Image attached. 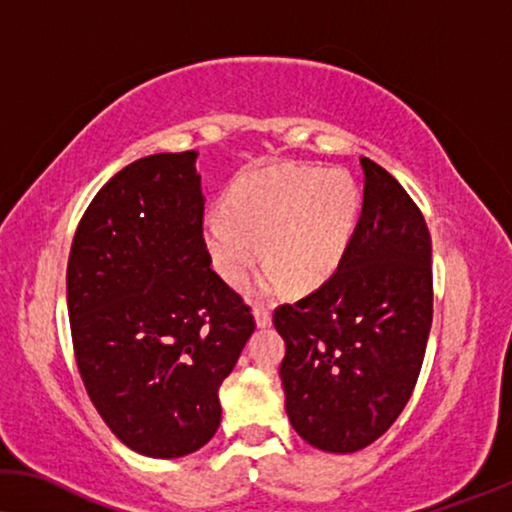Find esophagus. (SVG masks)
Wrapping results in <instances>:
<instances>
[{
    "instance_id": "34e87169",
    "label": "esophagus",
    "mask_w": 512,
    "mask_h": 512,
    "mask_svg": "<svg viewBox=\"0 0 512 512\" xmlns=\"http://www.w3.org/2000/svg\"><path fill=\"white\" fill-rule=\"evenodd\" d=\"M255 322L257 327H269L271 325V311L262 304L255 306Z\"/></svg>"
}]
</instances>
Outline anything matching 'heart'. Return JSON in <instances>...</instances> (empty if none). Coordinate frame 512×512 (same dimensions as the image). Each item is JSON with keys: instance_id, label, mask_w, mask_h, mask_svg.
I'll return each instance as SVG.
<instances>
[{"instance_id": "obj_1", "label": "heart", "mask_w": 512, "mask_h": 512, "mask_svg": "<svg viewBox=\"0 0 512 512\" xmlns=\"http://www.w3.org/2000/svg\"><path fill=\"white\" fill-rule=\"evenodd\" d=\"M359 213V190L341 169L269 167L248 171L229 185L225 211L201 220V241L213 269L241 285L264 255L262 292L294 283L311 290L331 278L348 250Z\"/></svg>"}]
</instances>
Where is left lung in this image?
Here are the masks:
<instances>
[{
  "label": "left lung",
  "mask_w": 512,
  "mask_h": 512,
  "mask_svg": "<svg viewBox=\"0 0 512 512\" xmlns=\"http://www.w3.org/2000/svg\"><path fill=\"white\" fill-rule=\"evenodd\" d=\"M348 250L318 290L283 304L280 380L297 434L325 452H357L401 415L420 376L434 315L431 236L399 181L369 157Z\"/></svg>",
  "instance_id": "1"
}]
</instances>
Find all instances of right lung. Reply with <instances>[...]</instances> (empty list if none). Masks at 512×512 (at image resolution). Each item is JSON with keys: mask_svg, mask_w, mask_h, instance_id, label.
I'll return each instance as SVG.
<instances>
[{"mask_svg": "<svg viewBox=\"0 0 512 512\" xmlns=\"http://www.w3.org/2000/svg\"><path fill=\"white\" fill-rule=\"evenodd\" d=\"M197 153L141 157L90 201L67 264L76 364L127 448L185 457L220 427V385L255 331L211 269Z\"/></svg>", "mask_w": 512, "mask_h": 512, "instance_id": "1", "label": "right lung"}]
</instances>
